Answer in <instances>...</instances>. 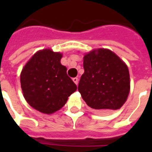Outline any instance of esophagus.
I'll use <instances>...</instances> for the list:
<instances>
[{"label": "esophagus", "instance_id": "1", "mask_svg": "<svg viewBox=\"0 0 152 152\" xmlns=\"http://www.w3.org/2000/svg\"><path fill=\"white\" fill-rule=\"evenodd\" d=\"M72 80L74 81V83L76 84V85H78V82H79V79L77 78V77H74L72 79Z\"/></svg>", "mask_w": 152, "mask_h": 152}]
</instances>
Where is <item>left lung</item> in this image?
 Listing matches in <instances>:
<instances>
[{
  "instance_id": "left-lung-1",
  "label": "left lung",
  "mask_w": 152,
  "mask_h": 152,
  "mask_svg": "<svg viewBox=\"0 0 152 152\" xmlns=\"http://www.w3.org/2000/svg\"><path fill=\"white\" fill-rule=\"evenodd\" d=\"M83 66L78 90L86 104L102 112L121 108L130 89L127 65L111 50L98 49L84 56Z\"/></svg>"
}]
</instances>
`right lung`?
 Instances as JSON below:
<instances>
[{
  "instance_id": "obj_1",
  "label": "right lung",
  "mask_w": 152,
  "mask_h": 152,
  "mask_svg": "<svg viewBox=\"0 0 152 152\" xmlns=\"http://www.w3.org/2000/svg\"><path fill=\"white\" fill-rule=\"evenodd\" d=\"M62 56L50 49L40 50L22 70L20 82L26 101L45 114L62 108L77 89L67 76L66 67L60 63Z\"/></svg>"
}]
</instances>
